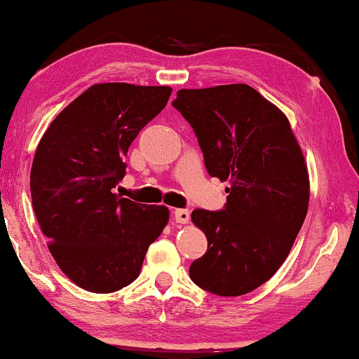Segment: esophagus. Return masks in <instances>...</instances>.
Masks as SVG:
<instances>
[{
	"mask_svg": "<svg viewBox=\"0 0 359 359\" xmlns=\"http://www.w3.org/2000/svg\"><path fill=\"white\" fill-rule=\"evenodd\" d=\"M175 220L178 224H188L189 222V210H186V209H176L175 210Z\"/></svg>",
	"mask_w": 359,
	"mask_h": 359,
	"instance_id": "1",
	"label": "esophagus"
}]
</instances>
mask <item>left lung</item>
<instances>
[{
  "instance_id": "left-lung-1",
  "label": "left lung",
  "mask_w": 359,
  "mask_h": 359,
  "mask_svg": "<svg viewBox=\"0 0 359 359\" xmlns=\"http://www.w3.org/2000/svg\"><path fill=\"white\" fill-rule=\"evenodd\" d=\"M173 106L193 127L208 173L230 184L225 209L191 214L208 252L189 276L217 296H243L278 271L306 219L302 149L286 114L245 83L180 90Z\"/></svg>"
}]
</instances>
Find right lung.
I'll list each match as a JSON object with an SVG mask.
<instances>
[{"label": "right lung", "instance_id": "1", "mask_svg": "<svg viewBox=\"0 0 359 359\" xmlns=\"http://www.w3.org/2000/svg\"><path fill=\"white\" fill-rule=\"evenodd\" d=\"M170 86L97 83L43 132L31 168V196L48 252L65 276L107 294L139 276L145 253L170 219L165 205L114 193L137 134L161 112Z\"/></svg>", "mask_w": 359, "mask_h": 359}]
</instances>
